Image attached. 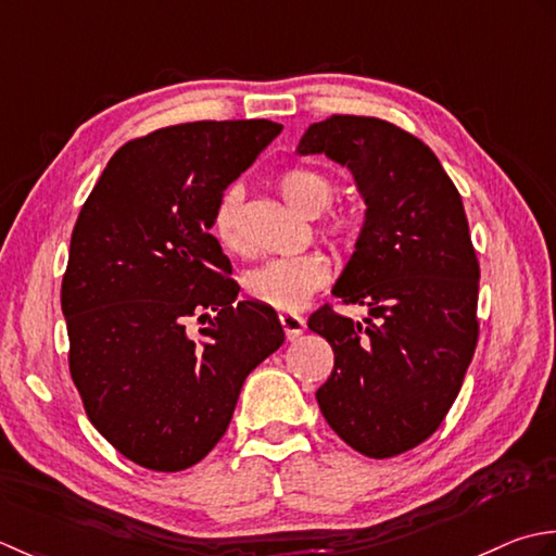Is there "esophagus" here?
Listing matches in <instances>:
<instances>
[{
	"mask_svg": "<svg viewBox=\"0 0 556 556\" xmlns=\"http://www.w3.org/2000/svg\"><path fill=\"white\" fill-rule=\"evenodd\" d=\"M280 326H282V331H286V336H288V341H294V338H298L304 328H307V324H304V319L300 314H292V312H282L280 314Z\"/></svg>",
	"mask_w": 556,
	"mask_h": 556,
	"instance_id": "esophagus-1",
	"label": "esophagus"
}]
</instances>
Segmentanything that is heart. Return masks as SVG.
<instances>
[{
    "label": "heart",
    "mask_w": 556,
    "mask_h": 556,
    "mask_svg": "<svg viewBox=\"0 0 556 556\" xmlns=\"http://www.w3.org/2000/svg\"><path fill=\"white\" fill-rule=\"evenodd\" d=\"M278 189L294 211L304 215H319L333 199V185L328 177L312 167H290L278 177ZM240 189H228L215 203L211 228L218 240L230 252H240ZM324 235L336 247L353 249L362 235V220L355 213H331L324 223ZM331 276L321 254H300L270 258L264 266L249 270L244 288L254 300L270 304L276 309H300L312 294L324 288Z\"/></svg>",
    "instance_id": "b5f03b06"
}]
</instances>
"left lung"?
Segmentation results:
<instances>
[{
    "instance_id": "obj_1",
    "label": "left lung",
    "mask_w": 556,
    "mask_h": 556,
    "mask_svg": "<svg viewBox=\"0 0 556 556\" xmlns=\"http://www.w3.org/2000/svg\"><path fill=\"white\" fill-rule=\"evenodd\" d=\"M298 153L348 167L367 206L333 294L369 316L359 324L328 304L309 316L336 355L316 401L348 446L399 456L444 422L478 345L466 211L432 149L391 122L333 115L304 131Z\"/></svg>"
}]
</instances>
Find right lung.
<instances>
[{
    "label": "right lung",
    "instance_id": "add662e5",
    "mask_svg": "<svg viewBox=\"0 0 556 556\" xmlns=\"http://www.w3.org/2000/svg\"><path fill=\"white\" fill-rule=\"evenodd\" d=\"M280 129L230 119L141 136L110 157L78 213L62 280L70 371L88 420L141 468L206 458L249 371L286 341L268 304L235 302L211 235L223 191ZM197 315L210 326L191 337Z\"/></svg>",
    "mask_w": 556,
    "mask_h": 556
}]
</instances>
